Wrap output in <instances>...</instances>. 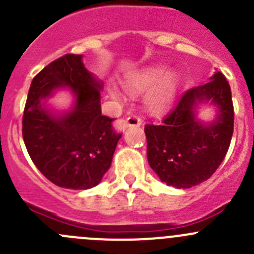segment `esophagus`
<instances>
[{"label": "esophagus", "instance_id": "1", "mask_svg": "<svg viewBox=\"0 0 254 254\" xmlns=\"http://www.w3.org/2000/svg\"><path fill=\"white\" fill-rule=\"evenodd\" d=\"M141 124H142L141 118L136 117V115H129L127 119H124L120 122V127H122V129H127V127H139Z\"/></svg>", "mask_w": 254, "mask_h": 254}]
</instances>
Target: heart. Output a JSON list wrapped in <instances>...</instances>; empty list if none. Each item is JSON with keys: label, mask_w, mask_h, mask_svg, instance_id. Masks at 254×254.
<instances>
[{"label": "heart", "mask_w": 254, "mask_h": 254, "mask_svg": "<svg viewBox=\"0 0 254 254\" xmlns=\"http://www.w3.org/2000/svg\"><path fill=\"white\" fill-rule=\"evenodd\" d=\"M124 87L134 96L151 89L146 98L148 109L152 112H162L175 101L178 78L173 73H168L165 66L155 65L127 76L124 79ZM111 96L114 99H120V93L114 87L111 88Z\"/></svg>", "instance_id": "heart-1"}]
</instances>
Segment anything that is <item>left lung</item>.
<instances>
[{
  "instance_id": "1",
  "label": "left lung",
  "mask_w": 254,
  "mask_h": 254,
  "mask_svg": "<svg viewBox=\"0 0 254 254\" xmlns=\"http://www.w3.org/2000/svg\"><path fill=\"white\" fill-rule=\"evenodd\" d=\"M217 107L211 122L197 118L201 104ZM234 132V104L221 72L188 89L161 125L145 127L148 165L167 186L191 188L214 175L226 156Z\"/></svg>"
}]
</instances>
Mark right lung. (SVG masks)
<instances>
[{"label":"right lung","instance_id":"obj_1","mask_svg":"<svg viewBox=\"0 0 254 254\" xmlns=\"http://www.w3.org/2000/svg\"><path fill=\"white\" fill-rule=\"evenodd\" d=\"M68 89L74 104L58 112L47 101ZM103 84L84 67L82 55L67 54L49 64L30 83L23 115V140L38 170L61 188L96 187L112 165L122 134L102 115Z\"/></svg>","mask_w":254,"mask_h":254}]
</instances>
